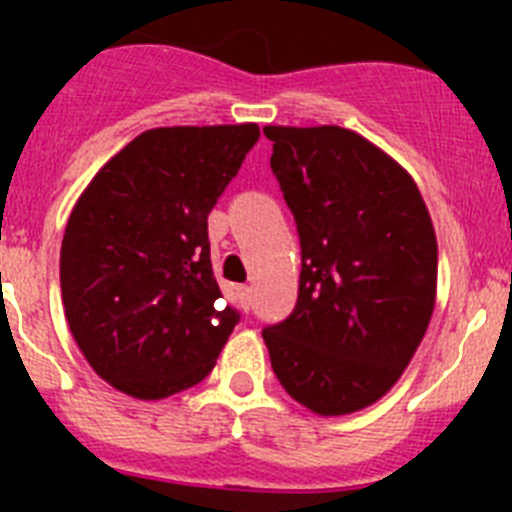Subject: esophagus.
Returning <instances> with one entry per match:
<instances>
[{
    "label": "esophagus",
    "instance_id": "34e87169",
    "mask_svg": "<svg viewBox=\"0 0 512 512\" xmlns=\"http://www.w3.org/2000/svg\"><path fill=\"white\" fill-rule=\"evenodd\" d=\"M235 295H238V302H241L243 310L251 307V287H248V284H238V287H235Z\"/></svg>",
    "mask_w": 512,
    "mask_h": 512
}]
</instances>
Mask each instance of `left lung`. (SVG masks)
<instances>
[{"mask_svg":"<svg viewBox=\"0 0 512 512\" xmlns=\"http://www.w3.org/2000/svg\"><path fill=\"white\" fill-rule=\"evenodd\" d=\"M302 248L300 295L264 328L292 400L348 415L384 397L418 351L436 305L438 243L413 176L338 125H266Z\"/></svg>","mask_w":512,"mask_h":512,"instance_id":"left-lung-1","label":"left lung"}]
</instances>
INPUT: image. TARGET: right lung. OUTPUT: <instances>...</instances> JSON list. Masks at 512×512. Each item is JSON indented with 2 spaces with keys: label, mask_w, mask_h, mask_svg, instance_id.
<instances>
[{
  "label": "right lung",
  "mask_w": 512,
  "mask_h": 512,
  "mask_svg": "<svg viewBox=\"0 0 512 512\" xmlns=\"http://www.w3.org/2000/svg\"><path fill=\"white\" fill-rule=\"evenodd\" d=\"M259 125L153 128L97 171L61 243V297L94 372L135 400L207 377L238 323L210 261L207 215Z\"/></svg>",
  "instance_id": "obj_1"
}]
</instances>
